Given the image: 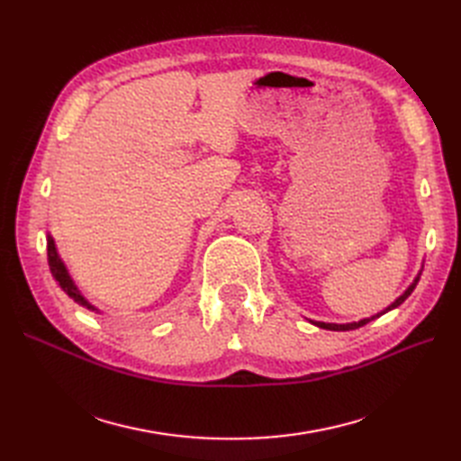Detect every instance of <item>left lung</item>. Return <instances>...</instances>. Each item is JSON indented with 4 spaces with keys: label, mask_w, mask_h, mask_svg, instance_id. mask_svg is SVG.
I'll use <instances>...</instances> for the list:
<instances>
[{
    "label": "left lung",
    "mask_w": 461,
    "mask_h": 461,
    "mask_svg": "<svg viewBox=\"0 0 461 461\" xmlns=\"http://www.w3.org/2000/svg\"><path fill=\"white\" fill-rule=\"evenodd\" d=\"M420 276H421V273H417V276L413 278V283L403 290V294L402 296H398L393 303L388 305V308H384L381 313H376V315H371V317H366V319H359V321H352V323H323V321H312V323L315 325V327H319V329H327V330H354V329H359V327H364V325H367L369 321H373V319H376V317H381V315H384L386 312H390V310H394V308H398V305L406 300L411 292H413V288H415V285L420 283Z\"/></svg>",
    "instance_id": "1"
}]
</instances>
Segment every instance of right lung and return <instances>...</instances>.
<instances>
[{
	"instance_id": "add662e5",
	"label": "right lung",
	"mask_w": 461,
	"mask_h": 461,
	"mask_svg": "<svg viewBox=\"0 0 461 461\" xmlns=\"http://www.w3.org/2000/svg\"><path fill=\"white\" fill-rule=\"evenodd\" d=\"M48 263H50V271H51L53 278L59 283V286L63 288V292H65L68 298H71L73 302H77L78 305H82V308H86L88 312L100 313V310H97L94 303H90L88 298L82 294V292L78 290V286L75 285L71 273H68L65 261L61 259V256L58 252V246H55V240H53L51 232H48Z\"/></svg>"
}]
</instances>
